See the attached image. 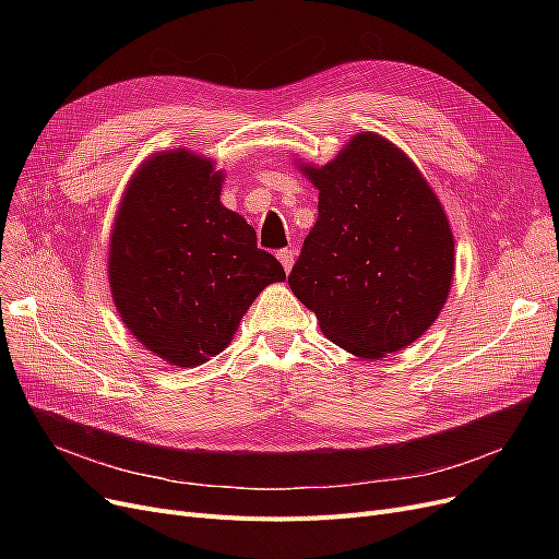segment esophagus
Instances as JSON below:
<instances>
[{"label": "esophagus", "mask_w": 559, "mask_h": 559, "mask_svg": "<svg viewBox=\"0 0 559 559\" xmlns=\"http://www.w3.org/2000/svg\"><path fill=\"white\" fill-rule=\"evenodd\" d=\"M276 258L281 260V264H283V270L289 274L292 272V264H295V258H297V251L295 249H281L278 253H276Z\"/></svg>", "instance_id": "esophagus-1"}]
</instances>
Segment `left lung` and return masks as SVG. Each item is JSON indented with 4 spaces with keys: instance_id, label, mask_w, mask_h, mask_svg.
Returning <instances> with one entry per match:
<instances>
[{
    "instance_id": "left-lung-1",
    "label": "left lung",
    "mask_w": 559,
    "mask_h": 559,
    "mask_svg": "<svg viewBox=\"0 0 559 559\" xmlns=\"http://www.w3.org/2000/svg\"><path fill=\"white\" fill-rule=\"evenodd\" d=\"M299 169L319 190V215L289 289L348 354L380 360L409 346L432 326L453 283L442 201L407 154L373 131L356 133L331 163Z\"/></svg>"
}]
</instances>
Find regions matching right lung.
I'll return each mask as SVG.
<instances>
[{
  "instance_id": "obj_1",
  "label": "right lung",
  "mask_w": 559,
  "mask_h": 559,
  "mask_svg": "<svg viewBox=\"0 0 559 559\" xmlns=\"http://www.w3.org/2000/svg\"><path fill=\"white\" fill-rule=\"evenodd\" d=\"M224 171L176 146L144 160L108 245L112 304L131 335L174 367H199L230 344L260 292L285 281L255 230L219 201Z\"/></svg>"
}]
</instances>
